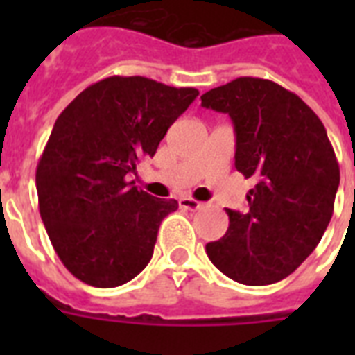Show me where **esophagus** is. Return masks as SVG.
Instances as JSON below:
<instances>
[{"label": "esophagus", "mask_w": 355, "mask_h": 355, "mask_svg": "<svg viewBox=\"0 0 355 355\" xmlns=\"http://www.w3.org/2000/svg\"><path fill=\"white\" fill-rule=\"evenodd\" d=\"M180 202V206L182 208H186V210H191V211H197L202 208V202L197 199H191V197H182V199L178 200Z\"/></svg>", "instance_id": "obj_1"}]
</instances>
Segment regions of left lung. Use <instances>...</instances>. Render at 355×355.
I'll return each instance as SVG.
<instances>
[{"label":"left lung","mask_w":355,"mask_h":355,"mask_svg":"<svg viewBox=\"0 0 355 355\" xmlns=\"http://www.w3.org/2000/svg\"><path fill=\"white\" fill-rule=\"evenodd\" d=\"M228 114L236 130V169L256 178L245 211L227 210L230 225L206 245L211 263L245 286L289 276L319 245L334 216L339 164L326 128L284 86L239 77L200 96Z\"/></svg>","instance_id":"left-lung-1"}]
</instances>
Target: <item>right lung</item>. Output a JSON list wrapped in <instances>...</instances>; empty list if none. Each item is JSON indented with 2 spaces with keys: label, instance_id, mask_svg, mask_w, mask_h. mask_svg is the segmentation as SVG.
<instances>
[{
  "label": "right lung",
  "instance_id": "1",
  "mask_svg": "<svg viewBox=\"0 0 355 355\" xmlns=\"http://www.w3.org/2000/svg\"><path fill=\"white\" fill-rule=\"evenodd\" d=\"M199 96L147 77L114 75L83 90L55 121L36 167L42 221L64 267L118 287L150 261L162 219L178 208L134 186L167 128Z\"/></svg>",
  "mask_w": 355,
  "mask_h": 355
}]
</instances>
